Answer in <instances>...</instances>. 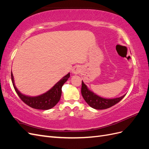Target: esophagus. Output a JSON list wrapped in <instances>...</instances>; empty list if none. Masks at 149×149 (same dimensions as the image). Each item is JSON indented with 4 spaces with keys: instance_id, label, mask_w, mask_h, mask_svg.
Wrapping results in <instances>:
<instances>
[{
    "instance_id": "1",
    "label": "esophagus",
    "mask_w": 149,
    "mask_h": 149,
    "mask_svg": "<svg viewBox=\"0 0 149 149\" xmlns=\"http://www.w3.org/2000/svg\"><path fill=\"white\" fill-rule=\"evenodd\" d=\"M81 72V68L79 66H75L72 70V73L74 74H78Z\"/></svg>"
}]
</instances>
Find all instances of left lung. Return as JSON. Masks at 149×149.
Wrapping results in <instances>:
<instances>
[{"mask_svg": "<svg viewBox=\"0 0 149 149\" xmlns=\"http://www.w3.org/2000/svg\"><path fill=\"white\" fill-rule=\"evenodd\" d=\"M81 94L85 101L91 107L96 109H105L115 105L120 100H123L125 94L120 97L114 99H105L98 96L96 94L88 88L82 81Z\"/></svg>", "mask_w": 149, "mask_h": 149, "instance_id": "8db88e82", "label": "left lung"}]
</instances>
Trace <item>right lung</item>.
I'll return each mask as SVG.
<instances>
[{"mask_svg":"<svg viewBox=\"0 0 149 149\" xmlns=\"http://www.w3.org/2000/svg\"><path fill=\"white\" fill-rule=\"evenodd\" d=\"M70 73L67 74L63 78H62L59 81L55 84L50 89L40 96H28L22 94L15 86L14 79L12 73L11 72V79L12 84L18 96L21 99L22 101L25 102L26 105L37 109L48 110L53 107L60 101L61 96V88L63 85L70 78Z\"/></svg>","mask_w":149,"mask_h":149,"instance_id":"1","label":"right lung"}]
</instances>
